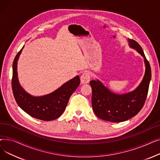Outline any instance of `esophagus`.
Here are the masks:
<instances>
[{"label": "esophagus", "instance_id": "34e87169", "mask_svg": "<svg viewBox=\"0 0 160 160\" xmlns=\"http://www.w3.org/2000/svg\"><path fill=\"white\" fill-rule=\"evenodd\" d=\"M90 75L88 72H84L80 77V80L82 83H88L90 81Z\"/></svg>", "mask_w": 160, "mask_h": 160}]
</instances>
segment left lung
<instances>
[{
    "label": "left lung",
    "instance_id": "obj_1",
    "mask_svg": "<svg viewBox=\"0 0 160 160\" xmlns=\"http://www.w3.org/2000/svg\"><path fill=\"white\" fill-rule=\"evenodd\" d=\"M130 47L136 50L144 58L145 72L139 86L128 93L116 94L105 87L98 80H91V104L98 118L113 122H123L136 115L143 106L147 97L151 79V69L141 47L128 39Z\"/></svg>",
    "mask_w": 160,
    "mask_h": 160
}]
</instances>
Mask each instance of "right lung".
Returning <instances> with one entry per match:
<instances>
[{
  "instance_id": "1",
  "label": "right lung",
  "mask_w": 160,
  "mask_h": 160,
  "mask_svg": "<svg viewBox=\"0 0 160 160\" xmlns=\"http://www.w3.org/2000/svg\"><path fill=\"white\" fill-rule=\"evenodd\" d=\"M23 47L13 62L12 87L15 101L24 112L32 117L45 121L54 120L63 113L70 97L78 87L79 76L67 82L51 93L41 97L32 96L21 86L18 78V61Z\"/></svg>"
}]
</instances>
